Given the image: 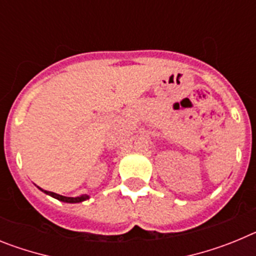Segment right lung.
Instances as JSON below:
<instances>
[{
  "label": "right lung",
  "instance_id": "1",
  "mask_svg": "<svg viewBox=\"0 0 256 256\" xmlns=\"http://www.w3.org/2000/svg\"><path fill=\"white\" fill-rule=\"evenodd\" d=\"M42 191H44V194H47V195H51L52 198H58V200H60V201H64V202H80V201L88 198V196H86V195L76 196V198H66V196H61V195H58V194H55V192L44 191V190H42Z\"/></svg>",
  "mask_w": 256,
  "mask_h": 256
}]
</instances>
